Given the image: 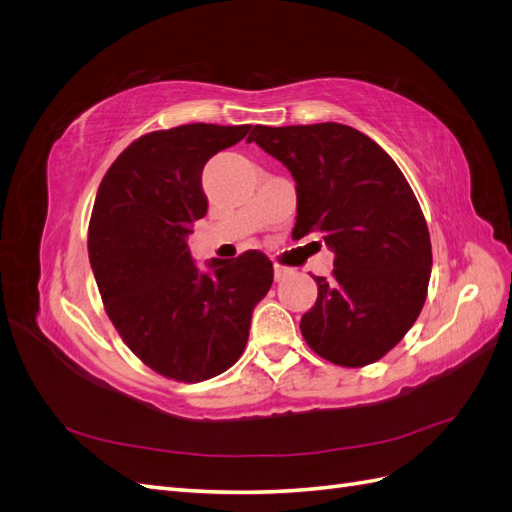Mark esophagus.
Returning <instances> with one entry per match:
<instances>
[{
  "label": "esophagus",
  "mask_w": 512,
  "mask_h": 512,
  "mask_svg": "<svg viewBox=\"0 0 512 512\" xmlns=\"http://www.w3.org/2000/svg\"><path fill=\"white\" fill-rule=\"evenodd\" d=\"M273 273H275V282H282V280H286V275H288L290 271H288L286 267H275Z\"/></svg>",
  "instance_id": "1"
}]
</instances>
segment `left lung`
I'll list each match as a JSON object with an SVG mask.
<instances>
[{
    "label": "left lung",
    "instance_id": "left-lung-1",
    "mask_svg": "<svg viewBox=\"0 0 512 512\" xmlns=\"http://www.w3.org/2000/svg\"><path fill=\"white\" fill-rule=\"evenodd\" d=\"M297 183L292 237L322 232L333 277H314L301 333L322 359L363 367L395 348L427 297L429 230L404 173L380 145L344 123L269 128L247 138Z\"/></svg>",
    "mask_w": 512,
    "mask_h": 512
}]
</instances>
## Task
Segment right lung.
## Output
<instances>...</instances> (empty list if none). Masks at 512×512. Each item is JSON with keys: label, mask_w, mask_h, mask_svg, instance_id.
I'll return each mask as SVG.
<instances>
[{"label": "right lung", "mask_w": 512, "mask_h": 512, "mask_svg": "<svg viewBox=\"0 0 512 512\" xmlns=\"http://www.w3.org/2000/svg\"><path fill=\"white\" fill-rule=\"evenodd\" d=\"M252 126L188 123L134 141L108 168L91 211L89 262L108 318L158 374L200 382L241 356L254 307L273 284L262 252L194 262L188 237L207 213L203 168Z\"/></svg>", "instance_id": "add662e5"}]
</instances>
